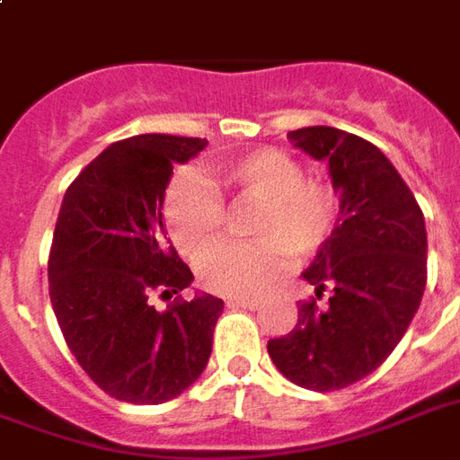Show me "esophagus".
I'll return each mask as SVG.
<instances>
[{
    "label": "esophagus",
    "instance_id": "obj_1",
    "mask_svg": "<svg viewBox=\"0 0 460 460\" xmlns=\"http://www.w3.org/2000/svg\"><path fill=\"white\" fill-rule=\"evenodd\" d=\"M226 306L229 308H249V311H256V308L261 306V301H256V298L231 296V298H226Z\"/></svg>",
    "mask_w": 460,
    "mask_h": 460
}]
</instances>
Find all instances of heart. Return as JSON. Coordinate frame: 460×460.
I'll use <instances>...</instances> for the list:
<instances>
[{"instance_id": "obj_1", "label": "heart", "mask_w": 460, "mask_h": 460, "mask_svg": "<svg viewBox=\"0 0 460 460\" xmlns=\"http://www.w3.org/2000/svg\"><path fill=\"white\" fill-rule=\"evenodd\" d=\"M208 183L197 174L176 176L164 197V224L176 249L199 259L223 226L217 190L260 204L256 244L213 245L199 261L201 284L229 296H253L279 281L291 266V253L308 256L326 241L339 211L333 189L304 179L301 164L279 149H253L211 164Z\"/></svg>"}]
</instances>
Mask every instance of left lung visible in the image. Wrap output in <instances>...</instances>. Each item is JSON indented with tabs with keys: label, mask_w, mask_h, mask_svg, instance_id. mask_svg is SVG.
<instances>
[{
	"label": "left lung",
	"mask_w": 460,
	"mask_h": 460,
	"mask_svg": "<svg viewBox=\"0 0 460 460\" xmlns=\"http://www.w3.org/2000/svg\"><path fill=\"white\" fill-rule=\"evenodd\" d=\"M298 152L326 162L339 219L304 279L316 296L298 323L269 341L281 374L311 391L351 386L403 339L426 288V221L396 166L371 141L333 127L288 131Z\"/></svg>",
	"instance_id": "obj_1"
}]
</instances>
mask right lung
I'll list each match as a JSON object with an SVG mask.
<instances>
[{
  "label": "right lung",
  "instance_id": "add662e5",
  "mask_svg": "<svg viewBox=\"0 0 460 460\" xmlns=\"http://www.w3.org/2000/svg\"><path fill=\"white\" fill-rule=\"evenodd\" d=\"M207 139L139 134L107 146L64 194L49 253V296L66 346L96 386L129 403H164L204 374L224 301L199 291L164 229L176 164Z\"/></svg>",
  "mask_w": 460,
  "mask_h": 460
}]
</instances>
